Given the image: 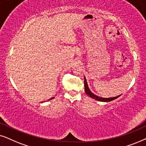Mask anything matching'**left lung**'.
Wrapping results in <instances>:
<instances>
[{
    "instance_id": "left-lung-1",
    "label": "left lung",
    "mask_w": 146,
    "mask_h": 146,
    "mask_svg": "<svg viewBox=\"0 0 146 146\" xmlns=\"http://www.w3.org/2000/svg\"><path fill=\"white\" fill-rule=\"evenodd\" d=\"M84 86H85V93H86L87 96H89L91 98L94 99V100L100 101V102H111V101H113V100H115V99H117V98H119V96H121V95H119V96H116V97H113V98H101V97H99L98 96H96V95H95L94 93L91 92V91H90V89H89V86H88V84H87V80H86V78H85V77H84Z\"/></svg>"
}]
</instances>
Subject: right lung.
Returning <instances> with one entry per match:
<instances>
[{
    "mask_svg": "<svg viewBox=\"0 0 146 146\" xmlns=\"http://www.w3.org/2000/svg\"><path fill=\"white\" fill-rule=\"evenodd\" d=\"M54 98H50V100H48V101H49V100H53V99Z\"/></svg>",
    "mask_w": 146,
    "mask_h": 146,
    "instance_id": "1",
    "label": "right lung"
}]
</instances>
